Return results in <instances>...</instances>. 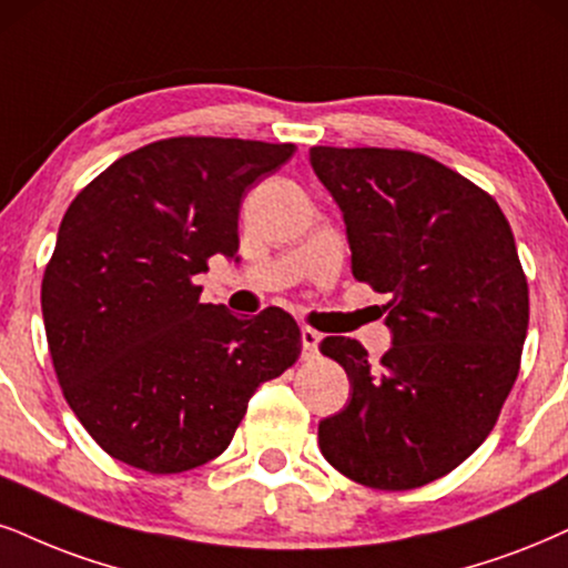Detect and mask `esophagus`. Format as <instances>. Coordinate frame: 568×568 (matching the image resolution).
<instances>
[{"label":"esophagus","instance_id":"1","mask_svg":"<svg viewBox=\"0 0 568 568\" xmlns=\"http://www.w3.org/2000/svg\"><path fill=\"white\" fill-rule=\"evenodd\" d=\"M300 339H303V353H305V355H316L318 342H321V334L316 332V328L305 326L303 332H300Z\"/></svg>","mask_w":568,"mask_h":568}]
</instances>
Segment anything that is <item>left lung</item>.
<instances>
[{"instance_id":"1","label":"left lung","mask_w":568,"mask_h":568,"mask_svg":"<svg viewBox=\"0 0 568 568\" xmlns=\"http://www.w3.org/2000/svg\"><path fill=\"white\" fill-rule=\"evenodd\" d=\"M311 165L392 328L379 363L358 339L321 342L353 387L318 424L321 453L358 485L424 487L485 443L519 376L529 290L514 231L485 189L418 152L313 146Z\"/></svg>"}]
</instances>
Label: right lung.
<instances>
[{
  "label": "right lung",
  "instance_id": "right-lung-1",
  "mask_svg": "<svg viewBox=\"0 0 568 568\" xmlns=\"http://www.w3.org/2000/svg\"><path fill=\"white\" fill-rule=\"evenodd\" d=\"M295 144L160 139L118 158L62 215L41 313L62 395L94 443L150 474L219 458L263 382L300 358L282 307L200 303L194 276L240 250V205Z\"/></svg>",
  "mask_w": 568,
  "mask_h": 568
}]
</instances>
